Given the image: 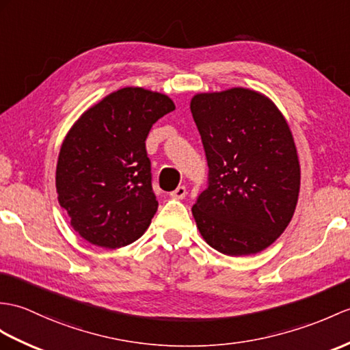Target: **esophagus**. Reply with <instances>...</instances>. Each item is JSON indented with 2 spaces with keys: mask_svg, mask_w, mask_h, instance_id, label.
Returning a JSON list of instances; mask_svg holds the SVG:
<instances>
[{
  "mask_svg": "<svg viewBox=\"0 0 350 350\" xmlns=\"http://www.w3.org/2000/svg\"><path fill=\"white\" fill-rule=\"evenodd\" d=\"M186 193H188V191H186L185 186H178L173 192H170V197L174 200H183L186 197Z\"/></svg>",
  "mask_w": 350,
  "mask_h": 350,
  "instance_id": "esophagus-1",
  "label": "esophagus"
}]
</instances>
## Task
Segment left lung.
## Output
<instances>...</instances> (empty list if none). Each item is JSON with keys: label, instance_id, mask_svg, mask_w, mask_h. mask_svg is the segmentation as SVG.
Returning <instances> with one entry per match:
<instances>
[{"label": "left lung", "instance_id": "8db88e82", "mask_svg": "<svg viewBox=\"0 0 350 350\" xmlns=\"http://www.w3.org/2000/svg\"><path fill=\"white\" fill-rule=\"evenodd\" d=\"M208 164V186L192 207L208 246L254 255L286 230L299 193V161L285 116L247 88L201 92L191 100Z\"/></svg>", "mask_w": 350, "mask_h": 350}]
</instances>
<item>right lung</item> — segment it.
Listing matches in <instances>:
<instances>
[{"mask_svg":"<svg viewBox=\"0 0 350 350\" xmlns=\"http://www.w3.org/2000/svg\"><path fill=\"white\" fill-rule=\"evenodd\" d=\"M176 105L165 94L126 86L89 107L65 135L56 192L70 224L94 246L131 245L158 210L146 138Z\"/></svg>","mask_w":350,"mask_h":350,"instance_id":"obj_1","label":"right lung"}]
</instances>
